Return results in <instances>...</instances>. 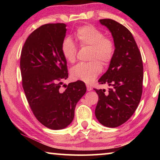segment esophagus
I'll return each mask as SVG.
<instances>
[{"label":"esophagus","instance_id":"obj_1","mask_svg":"<svg viewBox=\"0 0 160 160\" xmlns=\"http://www.w3.org/2000/svg\"><path fill=\"white\" fill-rule=\"evenodd\" d=\"M87 90L88 91H91L92 90V87L90 86L89 85H87Z\"/></svg>","mask_w":160,"mask_h":160}]
</instances>
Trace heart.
I'll return each mask as SVG.
<instances>
[{"instance_id":"heart-1","label":"heart","mask_w":160,"mask_h":160,"mask_svg":"<svg viewBox=\"0 0 160 160\" xmlns=\"http://www.w3.org/2000/svg\"><path fill=\"white\" fill-rule=\"evenodd\" d=\"M75 37L80 46L91 47L90 59L88 63H80L70 70L74 80L91 83L101 73L102 64L112 60L114 54V44L112 39L104 37L102 31L92 26L85 25L78 28ZM61 52L69 63H74L76 58L77 47L70 38H66L61 44Z\"/></svg>"}]
</instances>
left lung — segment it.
<instances>
[{"label":"left lung","mask_w":160,"mask_h":160,"mask_svg":"<svg viewBox=\"0 0 160 160\" xmlns=\"http://www.w3.org/2000/svg\"><path fill=\"white\" fill-rule=\"evenodd\" d=\"M109 29L115 50L107 71L99 84H108L109 90L94 89L99 99L95 116L103 126L116 128L126 122L136 110L142 92L143 65L141 54L131 32L111 19L99 20Z\"/></svg>","instance_id":"8db88e82"}]
</instances>
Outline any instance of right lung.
<instances>
[{"label":"right lung","instance_id":"right-lung-1","mask_svg":"<svg viewBox=\"0 0 160 160\" xmlns=\"http://www.w3.org/2000/svg\"><path fill=\"white\" fill-rule=\"evenodd\" d=\"M66 30L64 23L42 25L29 34L21 52L22 82L29 107L40 123L53 130L70 125L75 106L86 92L80 80L69 83L63 92L60 89L68 77L61 52Z\"/></svg>","mask_w":160,"mask_h":160}]
</instances>
